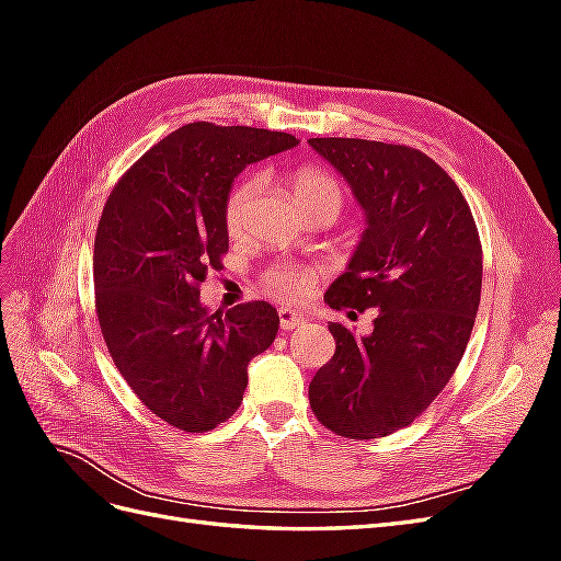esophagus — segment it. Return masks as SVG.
<instances>
[{"label": "esophagus", "mask_w": 561, "mask_h": 561, "mask_svg": "<svg viewBox=\"0 0 561 561\" xmlns=\"http://www.w3.org/2000/svg\"><path fill=\"white\" fill-rule=\"evenodd\" d=\"M278 320H280V330H285V332L304 325V316L293 311V309H280L278 311Z\"/></svg>", "instance_id": "1"}]
</instances>
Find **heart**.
I'll list each match as a JSON object with an SVG mask.
<instances>
[{
    "instance_id": "1",
    "label": "heart",
    "mask_w": 561,
    "mask_h": 561,
    "mask_svg": "<svg viewBox=\"0 0 561 561\" xmlns=\"http://www.w3.org/2000/svg\"><path fill=\"white\" fill-rule=\"evenodd\" d=\"M264 182L260 175H245L243 180L236 182L225 201V227L231 236H241L250 222V215L257 206V201L262 196ZM293 192L295 198L301 206L304 213H309L320 206H332L342 208L344 203V190L334 178L328 173L316 171V168H299V171L293 175ZM268 285L274 287V293L280 297H304L311 285V276L301 268H290L283 266L268 274Z\"/></svg>"
}]
</instances>
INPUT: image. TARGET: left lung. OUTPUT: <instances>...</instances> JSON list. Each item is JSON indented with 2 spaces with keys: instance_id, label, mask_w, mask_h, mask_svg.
I'll return each instance as SVG.
<instances>
[{
  "instance_id": "8db88e82",
  "label": "left lung",
  "mask_w": 561,
  "mask_h": 561,
  "mask_svg": "<svg viewBox=\"0 0 561 561\" xmlns=\"http://www.w3.org/2000/svg\"><path fill=\"white\" fill-rule=\"evenodd\" d=\"M365 213L346 271L325 293L332 309H377L375 330L339 322L336 351L309 386L322 426L348 439L396 433L447 386L463 358L482 290V245L456 182L404 145L311 138Z\"/></svg>"
}]
</instances>
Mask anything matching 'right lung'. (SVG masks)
Returning a JSON list of instances; mask_svg holds the SVG:
<instances>
[{
  "instance_id": "add662e5",
  "label": "right lung",
  "mask_w": 561,
  "mask_h": 561,
  "mask_svg": "<svg viewBox=\"0 0 561 561\" xmlns=\"http://www.w3.org/2000/svg\"><path fill=\"white\" fill-rule=\"evenodd\" d=\"M297 145L290 133L186 124L105 203L93 250L100 330L133 393L180 431L225 423L243 402L250 360L274 344L271 304L210 313L198 285L229 250L225 201L236 175Z\"/></svg>"
}]
</instances>
